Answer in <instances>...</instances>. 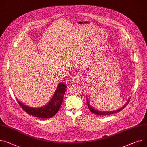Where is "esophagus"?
<instances>
[{"instance_id": "obj_1", "label": "esophagus", "mask_w": 147, "mask_h": 147, "mask_svg": "<svg viewBox=\"0 0 147 147\" xmlns=\"http://www.w3.org/2000/svg\"><path fill=\"white\" fill-rule=\"evenodd\" d=\"M82 79V75L80 73H77L72 78V81L74 83H78L80 82Z\"/></svg>"}]
</instances>
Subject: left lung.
Here are the masks:
<instances>
[{
  "mask_svg": "<svg viewBox=\"0 0 147 147\" xmlns=\"http://www.w3.org/2000/svg\"><path fill=\"white\" fill-rule=\"evenodd\" d=\"M129 100H128V101L127 102V103L124 105L122 108L118 109V110H116V111H108V112H102V111H98L97 109H94V108H92L91 105H90L89 104V102H88V100L87 99V104H88V108L89 109V110L91 111L92 113H94V114H96V115H110V114H115V113H117V112H118L119 111H121V110H122L124 108H125L127 105L129 103Z\"/></svg>",
  "mask_w": 147,
  "mask_h": 147,
  "instance_id": "obj_1",
  "label": "left lung"
}]
</instances>
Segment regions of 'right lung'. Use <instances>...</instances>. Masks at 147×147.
<instances>
[{
  "mask_svg": "<svg viewBox=\"0 0 147 147\" xmlns=\"http://www.w3.org/2000/svg\"><path fill=\"white\" fill-rule=\"evenodd\" d=\"M66 88V86L64 84H59L55 94L49 103L46 106L39 108L29 107L21 103L16 99L21 108L28 114L40 118H49L53 117L59 110Z\"/></svg>",
  "mask_w": 147,
  "mask_h": 147,
  "instance_id": "right-lung-1",
  "label": "right lung"
}]
</instances>
